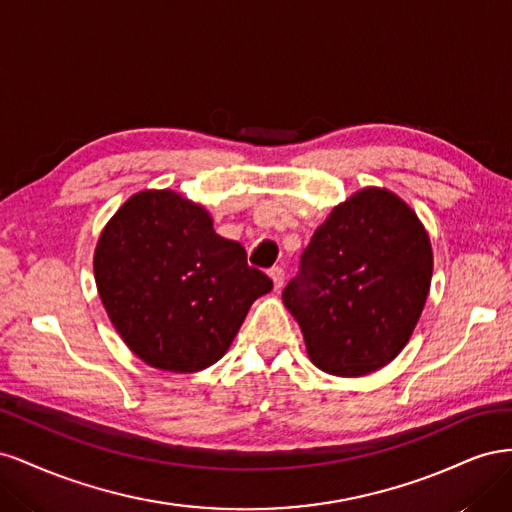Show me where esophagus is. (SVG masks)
Returning <instances> with one entry per match:
<instances>
[{
    "mask_svg": "<svg viewBox=\"0 0 512 512\" xmlns=\"http://www.w3.org/2000/svg\"><path fill=\"white\" fill-rule=\"evenodd\" d=\"M269 277L273 280L275 290H280V288L284 286V269H282V267H273V269H269Z\"/></svg>",
    "mask_w": 512,
    "mask_h": 512,
    "instance_id": "34e87169",
    "label": "esophagus"
}]
</instances>
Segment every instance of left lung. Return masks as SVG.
<instances>
[{
  "label": "left lung",
  "mask_w": 512,
  "mask_h": 512,
  "mask_svg": "<svg viewBox=\"0 0 512 512\" xmlns=\"http://www.w3.org/2000/svg\"><path fill=\"white\" fill-rule=\"evenodd\" d=\"M431 273V243L416 213L389 190L365 188L316 228L282 299L312 363L356 378L404 350Z\"/></svg>",
  "instance_id": "1"
}]
</instances>
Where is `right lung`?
Instances as JSON below:
<instances>
[{
	"label": "right lung",
	"mask_w": 512,
	"mask_h": 512,
	"mask_svg": "<svg viewBox=\"0 0 512 512\" xmlns=\"http://www.w3.org/2000/svg\"><path fill=\"white\" fill-rule=\"evenodd\" d=\"M102 305L147 365L192 374L218 363L269 277L243 245L220 237L200 205L170 190L130 196L94 254Z\"/></svg>",
	"instance_id": "right-lung-1"
}]
</instances>
